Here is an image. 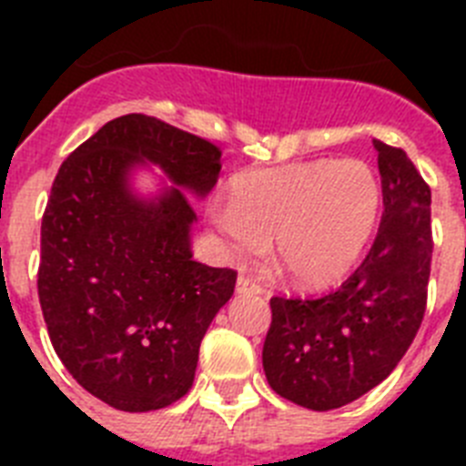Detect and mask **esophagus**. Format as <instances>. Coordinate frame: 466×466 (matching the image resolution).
<instances>
[{
    "label": "esophagus",
    "instance_id": "1",
    "mask_svg": "<svg viewBox=\"0 0 466 466\" xmlns=\"http://www.w3.org/2000/svg\"><path fill=\"white\" fill-rule=\"evenodd\" d=\"M238 291H240V294H261V284L258 282H254L252 278H247V275H240V278H238Z\"/></svg>",
    "mask_w": 466,
    "mask_h": 466
}]
</instances>
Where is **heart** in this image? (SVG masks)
Wrapping results in <instances>:
<instances>
[{"mask_svg":"<svg viewBox=\"0 0 466 466\" xmlns=\"http://www.w3.org/2000/svg\"><path fill=\"white\" fill-rule=\"evenodd\" d=\"M382 187L364 160H303L238 177L230 208L212 219L238 257L275 261L299 284H327L355 266L371 242Z\"/></svg>","mask_w":466,"mask_h":466,"instance_id":"obj_1","label":"heart"}]
</instances>
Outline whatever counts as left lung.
<instances>
[{
  "mask_svg": "<svg viewBox=\"0 0 466 466\" xmlns=\"http://www.w3.org/2000/svg\"><path fill=\"white\" fill-rule=\"evenodd\" d=\"M382 219L360 268L336 289L273 296L263 371L279 397L331 410L380 385L427 310L431 191L406 151L373 139Z\"/></svg>",
  "mask_w": 466,
  "mask_h": 466,
  "instance_id": "obj_1",
  "label": "left lung"
}]
</instances>
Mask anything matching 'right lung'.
Listing matches in <instances>:
<instances>
[{"instance_id":"1","label":"right lung","mask_w":466,"mask_h":466,"mask_svg":"<svg viewBox=\"0 0 466 466\" xmlns=\"http://www.w3.org/2000/svg\"><path fill=\"white\" fill-rule=\"evenodd\" d=\"M151 160L205 196L221 149L147 114H126L65 158L41 219L36 273L53 350L93 397L127 413L166 409L191 390L209 322L238 273L191 258L196 209L182 188L139 203L126 187Z\"/></svg>"}]
</instances>
